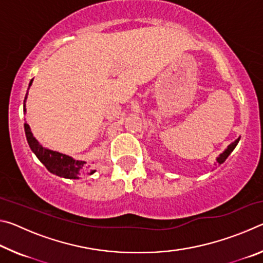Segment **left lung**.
Returning <instances> with one entry per match:
<instances>
[{
    "instance_id": "left-lung-1",
    "label": "left lung",
    "mask_w": 263,
    "mask_h": 263,
    "mask_svg": "<svg viewBox=\"0 0 263 263\" xmlns=\"http://www.w3.org/2000/svg\"><path fill=\"white\" fill-rule=\"evenodd\" d=\"M239 140H240V137L238 138L237 140H234L233 142H231V144L228 146V148H226V149L224 151V152H222V153H220L219 155H218V158L216 159L217 164H221V163H224V162H225V160L228 159L229 155L233 152V149L235 148V146L238 145Z\"/></svg>"
}]
</instances>
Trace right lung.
Instances as JSON below:
<instances>
[{
  "mask_svg": "<svg viewBox=\"0 0 263 263\" xmlns=\"http://www.w3.org/2000/svg\"><path fill=\"white\" fill-rule=\"evenodd\" d=\"M33 79L31 80L29 83L28 91L32 84ZM28 99V92H26L24 103H23V111L24 114L26 112L25 108V102ZM24 130H25V136L26 140H28V144L32 152L35 154V157L38 158L39 161H41L44 166L47 168V171L54 174L57 176L64 177V179H80L82 173H88V174H94L96 169L90 166V164L87 163L86 161H81V160H75L69 155L62 154L57 152V151H52L43 147V146L39 144V141L33 137L32 132H31V128L28 124H24Z\"/></svg>",
  "mask_w": 263,
  "mask_h": 263,
  "instance_id": "add662e5",
  "label": "right lung"
}]
</instances>
